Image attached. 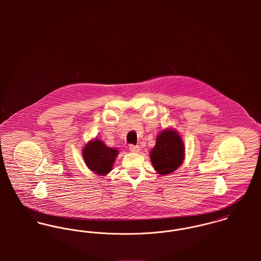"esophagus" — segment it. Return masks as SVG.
<instances>
[{
  "instance_id": "esophagus-1",
  "label": "esophagus",
  "mask_w": 261,
  "mask_h": 261,
  "mask_svg": "<svg viewBox=\"0 0 261 261\" xmlns=\"http://www.w3.org/2000/svg\"><path fill=\"white\" fill-rule=\"evenodd\" d=\"M128 149H130L132 151H135V152H138V151H140V149H141V148H140V146H136V145H129L128 146Z\"/></svg>"
}]
</instances>
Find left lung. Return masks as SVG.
<instances>
[{
  "instance_id": "1",
  "label": "left lung",
  "mask_w": 261,
  "mask_h": 261,
  "mask_svg": "<svg viewBox=\"0 0 261 261\" xmlns=\"http://www.w3.org/2000/svg\"><path fill=\"white\" fill-rule=\"evenodd\" d=\"M184 144L176 130H163L150 151V161L155 171L168 175L177 170L184 160Z\"/></svg>"
}]
</instances>
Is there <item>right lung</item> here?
<instances>
[{
	"label": "right lung",
	"instance_id": "right-lung-1",
	"mask_svg": "<svg viewBox=\"0 0 261 261\" xmlns=\"http://www.w3.org/2000/svg\"><path fill=\"white\" fill-rule=\"evenodd\" d=\"M118 150L105 145L100 140L89 142L83 149L82 154L87 167L98 175H107L112 171L113 162Z\"/></svg>",
	"mask_w": 261,
	"mask_h": 261
}]
</instances>
